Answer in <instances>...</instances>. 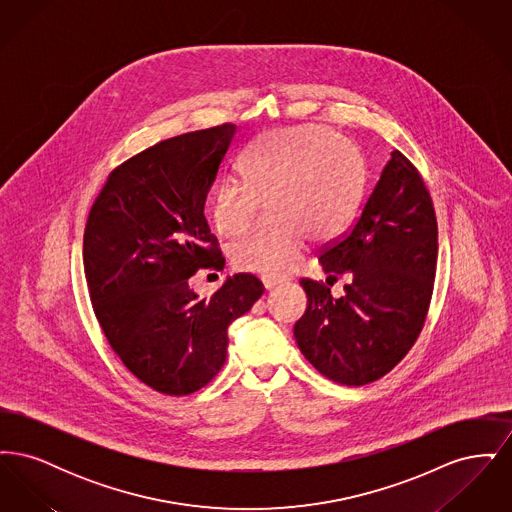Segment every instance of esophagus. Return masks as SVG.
Returning <instances> with one entry per match:
<instances>
[{
	"label": "esophagus",
	"mask_w": 512,
	"mask_h": 512,
	"mask_svg": "<svg viewBox=\"0 0 512 512\" xmlns=\"http://www.w3.org/2000/svg\"><path fill=\"white\" fill-rule=\"evenodd\" d=\"M261 280H263V286H265L267 290H272L274 286H278V284L284 282V280L278 278V276H261Z\"/></svg>",
	"instance_id": "esophagus-1"
}]
</instances>
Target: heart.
Segmentation results:
<instances>
[{
    "label": "heart",
    "mask_w": 512,
    "mask_h": 512,
    "mask_svg": "<svg viewBox=\"0 0 512 512\" xmlns=\"http://www.w3.org/2000/svg\"><path fill=\"white\" fill-rule=\"evenodd\" d=\"M244 184L222 182L211 199V222L220 236L251 230L261 205L276 220L232 249L245 272L284 276L299 261L307 240L338 238L353 219L363 192L359 151L336 132L305 124L274 130L249 149Z\"/></svg>",
    "instance_id": "obj_1"
}]
</instances>
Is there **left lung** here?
Instances as JSON below:
<instances>
[{
    "mask_svg": "<svg viewBox=\"0 0 512 512\" xmlns=\"http://www.w3.org/2000/svg\"><path fill=\"white\" fill-rule=\"evenodd\" d=\"M330 280L347 274L345 295L301 278L307 311L293 326L305 359L343 386H365L399 365L418 340L430 309L438 265V219L413 163L391 151L390 163L357 220L322 245Z\"/></svg>",
    "mask_w": 512,
    "mask_h": 512,
    "instance_id": "1",
    "label": "left lung"
}]
</instances>
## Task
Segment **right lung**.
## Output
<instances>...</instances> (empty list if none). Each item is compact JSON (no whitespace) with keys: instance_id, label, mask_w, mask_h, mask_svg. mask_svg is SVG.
Returning <instances> with one entry per match:
<instances>
[{"instance_id":"obj_1","label":"right lung","mask_w":512,"mask_h":512,"mask_svg":"<svg viewBox=\"0 0 512 512\" xmlns=\"http://www.w3.org/2000/svg\"><path fill=\"white\" fill-rule=\"evenodd\" d=\"M234 136L224 122L147 147L109 172L86 220L84 274L103 336L165 395H190L219 374L228 326L265 292L245 272L209 299L188 286L199 268L224 267L203 205Z\"/></svg>"}]
</instances>
